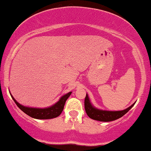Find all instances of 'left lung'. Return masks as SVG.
I'll return each mask as SVG.
<instances>
[{
	"label": "left lung",
	"mask_w": 151,
	"mask_h": 151,
	"mask_svg": "<svg viewBox=\"0 0 151 151\" xmlns=\"http://www.w3.org/2000/svg\"><path fill=\"white\" fill-rule=\"evenodd\" d=\"M134 103L128 108L122 111H105V110H98L92 106L87 94L84 99V108L87 115L91 119L101 122H110L119 119L124 115L134 106Z\"/></svg>",
	"instance_id": "8db88e82"
}]
</instances>
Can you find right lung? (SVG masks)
Listing matches in <instances>:
<instances>
[{
    "mask_svg": "<svg viewBox=\"0 0 151 151\" xmlns=\"http://www.w3.org/2000/svg\"><path fill=\"white\" fill-rule=\"evenodd\" d=\"M72 93V92L67 93L66 95L63 96V97L60 99V101L58 103H56L55 105L50 107L48 108L41 109V108H27V107L23 106L18 103L15 99H14L13 96H12V99L17 105L18 108L21 110L26 113L27 115L30 117L35 118V119H52V118L57 117L59 116L63 112V108H64L65 103L66 102L67 99L70 97V96Z\"/></svg>",
    "mask_w": 151,
    "mask_h": 151,
    "instance_id": "obj_1",
    "label": "right lung"
}]
</instances>
